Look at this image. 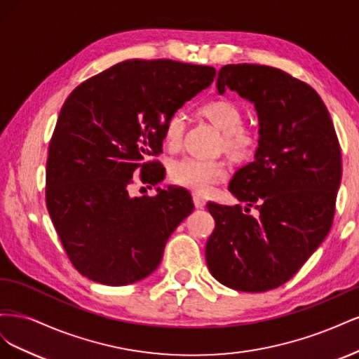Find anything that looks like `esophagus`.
Masks as SVG:
<instances>
[{
  "instance_id": "esophagus-1",
  "label": "esophagus",
  "mask_w": 359,
  "mask_h": 359,
  "mask_svg": "<svg viewBox=\"0 0 359 359\" xmlns=\"http://www.w3.org/2000/svg\"><path fill=\"white\" fill-rule=\"evenodd\" d=\"M193 203H194V206H196L198 210H203L205 205H206V202L202 198H199L198 194H193Z\"/></svg>"
}]
</instances>
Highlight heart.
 I'll return each instance as SVG.
<instances>
[{"instance_id":"obj_1","label":"heart","mask_w":359,"mask_h":359,"mask_svg":"<svg viewBox=\"0 0 359 359\" xmlns=\"http://www.w3.org/2000/svg\"><path fill=\"white\" fill-rule=\"evenodd\" d=\"M203 118L222 132L220 149L235 161H245L255 154L257 136L244 126V114L231 100H217L201 107ZM186 115L175 112L169 116L163 130V139L169 149H177L186 133ZM169 178L173 184L196 191L208 193L212 186L224 181L226 168L220 161H203L191 157L173 160L169 165Z\"/></svg>"}]
</instances>
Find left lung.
Returning a JSON list of instances; mask_svg holds the SVG:
<instances>
[{
    "label": "left lung",
    "instance_id": "obj_1",
    "mask_svg": "<svg viewBox=\"0 0 359 359\" xmlns=\"http://www.w3.org/2000/svg\"><path fill=\"white\" fill-rule=\"evenodd\" d=\"M236 91L259 119L255 160L238 169L229 191L245 202L208 203L215 229L206 265L222 285L241 292L281 286L327 238L341 181V153L327 106L310 85L283 70L227 64L217 91ZM257 203V217L248 214Z\"/></svg>",
    "mask_w": 359,
    "mask_h": 359
}]
</instances>
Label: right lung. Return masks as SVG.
<instances>
[{"mask_svg":"<svg viewBox=\"0 0 359 359\" xmlns=\"http://www.w3.org/2000/svg\"><path fill=\"white\" fill-rule=\"evenodd\" d=\"M215 69L172 60H127L93 76L67 97L49 144L46 205L64 250L97 283L126 286L153 274L190 193L157 189L132 198L136 170L156 186L163 130L172 114L208 88Z\"/></svg>","mask_w":359,"mask_h":359,"instance_id":"add662e5","label":"right lung"}]
</instances>
